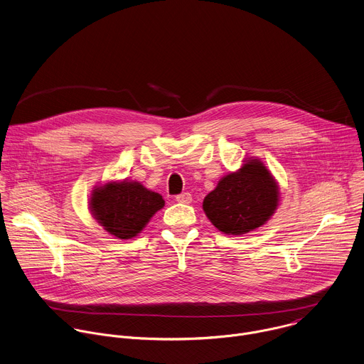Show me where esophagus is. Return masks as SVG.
Masks as SVG:
<instances>
[{"label": "esophagus", "instance_id": "1", "mask_svg": "<svg viewBox=\"0 0 364 364\" xmlns=\"http://www.w3.org/2000/svg\"><path fill=\"white\" fill-rule=\"evenodd\" d=\"M176 201H177V203L188 204V203H191V194H190V193H181V194L176 196Z\"/></svg>", "mask_w": 364, "mask_h": 364}]
</instances>
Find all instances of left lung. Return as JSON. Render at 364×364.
Listing matches in <instances>:
<instances>
[{
    "label": "left lung",
    "mask_w": 364,
    "mask_h": 364,
    "mask_svg": "<svg viewBox=\"0 0 364 364\" xmlns=\"http://www.w3.org/2000/svg\"><path fill=\"white\" fill-rule=\"evenodd\" d=\"M278 194L267 167L257 160H247L205 196L203 210L220 232L239 236L268 222L278 205Z\"/></svg>",
    "instance_id": "obj_1"
}]
</instances>
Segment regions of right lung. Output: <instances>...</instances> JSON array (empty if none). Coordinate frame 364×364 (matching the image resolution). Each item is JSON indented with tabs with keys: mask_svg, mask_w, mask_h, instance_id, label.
<instances>
[{
	"mask_svg": "<svg viewBox=\"0 0 364 364\" xmlns=\"http://www.w3.org/2000/svg\"><path fill=\"white\" fill-rule=\"evenodd\" d=\"M163 197L139 183H108L93 190L90 209L107 232L119 239L136 236L149 219L163 209Z\"/></svg>",
	"mask_w": 364,
	"mask_h": 364,
	"instance_id": "obj_1",
	"label": "right lung"
}]
</instances>
